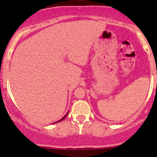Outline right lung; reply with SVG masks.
I'll use <instances>...</instances> for the list:
<instances>
[{"label": "right lung", "instance_id": "obj_1", "mask_svg": "<svg viewBox=\"0 0 157 157\" xmlns=\"http://www.w3.org/2000/svg\"><path fill=\"white\" fill-rule=\"evenodd\" d=\"M68 112H67V114H66V115H64V117H63V118H61V119H60V120H59V121H56V122H55V123H57V122H59V121H62V120H63V119H64V118H66V116H67V115H68ZM54 124H55V123H54Z\"/></svg>", "mask_w": 157, "mask_h": 157}]
</instances>
